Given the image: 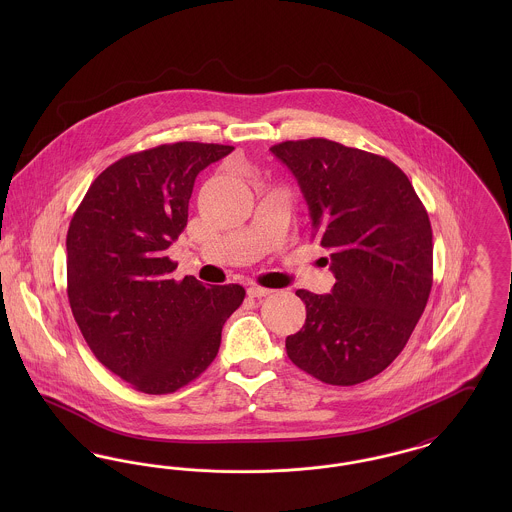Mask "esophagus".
Here are the masks:
<instances>
[{
    "instance_id": "obj_1",
    "label": "esophagus",
    "mask_w": 512,
    "mask_h": 512,
    "mask_svg": "<svg viewBox=\"0 0 512 512\" xmlns=\"http://www.w3.org/2000/svg\"><path fill=\"white\" fill-rule=\"evenodd\" d=\"M274 292V290H268V288H261V286H249L247 288V293L251 295V297H267L270 293Z\"/></svg>"
}]
</instances>
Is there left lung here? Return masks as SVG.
<instances>
[{
	"mask_svg": "<svg viewBox=\"0 0 512 512\" xmlns=\"http://www.w3.org/2000/svg\"><path fill=\"white\" fill-rule=\"evenodd\" d=\"M270 151L297 178L313 238L330 253L336 276L332 293L295 292L307 318L286 338L288 357L324 384H361L395 361L428 303V213L407 174L382 155L326 138Z\"/></svg>",
	"mask_w": 512,
	"mask_h": 512,
	"instance_id": "left-lung-1",
	"label": "left lung"
}]
</instances>
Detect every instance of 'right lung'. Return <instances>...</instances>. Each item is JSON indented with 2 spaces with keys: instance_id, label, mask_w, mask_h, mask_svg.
Wrapping results in <instances>:
<instances>
[{
  "instance_id": "add662e5",
  "label": "right lung",
  "mask_w": 512,
  "mask_h": 512,
  "mask_svg": "<svg viewBox=\"0 0 512 512\" xmlns=\"http://www.w3.org/2000/svg\"><path fill=\"white\" fill-rule=\"evenodd\" d=\"M234 147L176 142L130 153L92 182L67 232V295L99 363L134 390L184 388L219 353L238 284L172 278L195 176Z\"/></svg>"
}]
</instances>
